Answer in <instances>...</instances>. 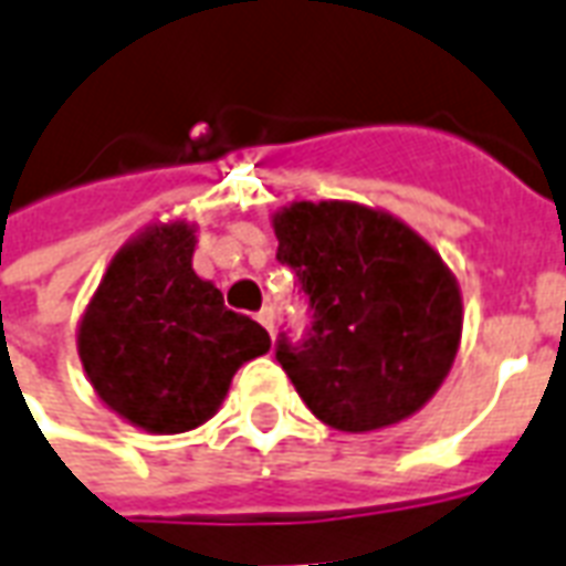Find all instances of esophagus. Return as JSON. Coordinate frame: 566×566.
I'll return each mask as SVG.
<instances>
[{
    "mask_svg": "<svg viewBox=\"0 0 566 566\" xmlns=\"http://www.w3.org/2000/svg\"><path fill=\"white\" fill-rule=\"evenodd\" d=\"M254 318L260 321V324H263V327H266V331L272 333V318H275V312H272V306H263L258 312V315H254Z\"/></svg>",
    "mask_w": 566,
    "mask_h": 566,
    "instance_id": "esophagus-1",
    "label": "esophagus"
}]
</instances>
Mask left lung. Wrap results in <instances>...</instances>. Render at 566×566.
Listing matches in <instances>:
<instances>
[{"instance_id": "1", "label": "left lung", "mask_w": 566, "mask_h": 566, "mask_svg": "<svg viewBox=\"0 0 566 566\" xmlns=\"http://www.w3.org/2000/svg\"><path fill=\"white\" fill-rule=\"evenodd\" d=\"M272 227L312 318L300 343H275L303 403L348 433L416 416L461 343V291L442 258L394 214L339 199L294 202Z\"/></svg>"}]
</instances>
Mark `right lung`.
<instances>
[{"mask_svg":"<svg viewBox=\"0 0 566 566\" xmlns=\"http://www.w3.org/2000/svg\"><path fill=\"white\" fill-rule=\"evenodd\" d=\"M185 221L150 227L108 263L78 327L87 379L108 409L148 433L209 421L235 369L270 352L258 321L223 306L193 260Z\"/></svg>","mask_w":566,"mask_h":566,"instance_id":"obj_1","label":"right lung"}]
</instances>
